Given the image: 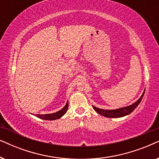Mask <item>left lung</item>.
Instances as JSON below:
<instances>
[{"label": "left lung", "mask_w": 159, "mask_h": 159, "mask_svg": "<svg viewBox=\"0 0 159 159\" xmlns=\"http://www.w3.org/2000/svg\"><path fill=\"white\" fill-rule=\"evenodd\" d=\"M145 92L143 93L142 96L135 103L132 104L131 106H127V107H124L119 109L116 110H104V109H100L98 108L93 106V108L95 110V111L98 113L99 114L102 115V116L106 117H109V118H118V117H122L125 116L126 115L129 114L130 113L133 111L135 109L139 104H140L141 100H142L143 95H144Z\"/></svg>", "instance_id": "8db88e82"}]
</instances>
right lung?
Returning <instances> with one entry per match:
<instances>
[{
	"mask_svg": "<svg viewBox=\"0 0 159 159\" xmlns=\"http://www.w3.org/2000/svg\"><path fill=\"white\" fill-rule=\"evenodd\" d=\"M68 107H69V104H68V102H67L66 106H65L61 111H58L53 113V114H36V116L40 119H44V120H55V119H60L62 116H64V115L66 114V112L67 111Z\"/></svg>",
	"mask_w": 159,
	"mask_h": 159,
	"instance_id": "right-lung-1",
	"label": "right lung"
}]
</instances>
